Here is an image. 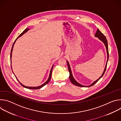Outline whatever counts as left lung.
<instances>
[{
	"label": "left lung",
	"mask_w": 121,
	"mask_h": 121,
	"mask_svg": "<svg viewBox=\"0 0 121 121\" xmlns=\"http://www.w3.org/2000/svg\"><path fill=\"white\" fill-rule=\"evenodd\" d=\"M95 36L98 38L99 40H100L101 41H102L103 43L104 44L105 47H106V51H107V62H106V65H105V68H104V71H103V73L102 74V75L97 79L96 80V81H94L91 85L90 86H83L80 84H79V83H78L75 79V78H74L73 76V75H72V71H71V68H70V65H69V64L68 62L67 61L66 62H67V66H68V71H69V79H70V81L71 82V83L72 84H73L74 85H76V86H78V87H91V86L94 85L95 83H96L99 80L102 78V77L103 76V75H104L105 72V70H106V67H107V62L108 61V59H109V52H108V43H107V40L105 37V36L103 35V34L102 33V32H101V31L98 29H97V30L96 31V33H95Z\"/></svg>",
	"instance_id": "obj_1"
}]
</instances>
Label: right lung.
Listing matches in <instances>:
<instances>
[{
  "label": "right lung",
  "mask_w": 121,
  "mask_h": 121,
  "mask_svg": "<svg viewBox=\"0 0 121 121\" xmlns=\"http://www.w3.org/2000/svg\"><path fill=\"white\" fill-rule=\"evenodd\" d=\"M29 30H30V29H29V28L26 29L20 34V35L18 37V38H17L15 40V41H14V43H13V45H12V49H11V53H10V62H11V57H12V51H13V47H14V44H15L16 41H17V39H18V38H19V37H21L22 35H23L24 33H26L27 31H28ZM53 66H54V65H52V68H51V70H50V74H49V78H48L47 80L45 83H44L43 84H42V85H41V86H38V87H27V86H24V85H23V84H22L19 81V80L18 79H17V77H16V76H15L16 78H17V79L18 80V81L20 82V83L21 84V85H22V86H23V87L24 88H27V89H32V90H37V89H41V88H42V87H43L44 86H45V85H46V84L50 81V79H51V78L52 71V69H53ZM11 69H12V67H11ZM12 72H13V71H12ZM13 74H14V73H13ZM14 75H15V74H14Z\"/></svg>",
  "instance_id": "obj_1"
}]
</instances>
